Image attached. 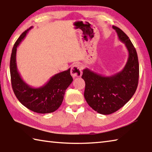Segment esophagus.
I'll list each match as a JSON object with an SVG mask.
<instances>
[{"instance_id":"obj_1","label":"esophagus","mask_w":152,"mask_h":152,"mask_svg":"<svg viewBox=\"0 0 152 152\" xmlns=\"http://www.w3.org/2000/svg\"><path fill=\"white\" fill-rule=\"evenodd\" d=\"M82 68L81 66L78 64H75L71 68L70 74L74 78L75 77H80L82 75Z\"/></svg>"}]
</instances>
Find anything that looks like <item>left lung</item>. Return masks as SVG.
<instances>
[{"label":"left lung","instance_id":"8db88e82","mask_svg":"<svg viewBox=\"0 0 152 152\" xmlns=\"http://www.w3.org/2000/svg\"><path fill=\"white\" fill-rule=\"evenodd\" d=\"M118 39L129 51L126 64L121 72L111 76H104L88 68L83 70L82 78L86 87L84 97L94 111L109 115L118 111L131 99L137 89L139 64L137 53L126 34L113 26Z\"/></svg>","mask_w":152,"mask_h":152}]
</instances>
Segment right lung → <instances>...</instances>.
Returning a JSON list of instances; mask_svg holds the SVG:
<instances>
[{
    "instance_id": "add662e5",
    "label": "right lung",
    "mask_w": 152,
    "mask_h": 152,
    "mask_svg": "<svg viewBox=\"0 0 152 152\" xmlns=\"http://www.w3.org/2000/svg\"><path fill=\"white\" fill-rule=\"evenodd\" d=\"M22 33L13 47L10 62L11 83L14 93L23 106L37 113H50L57 110L64 99L65 91L73 81L70 68L55 74L44 86L32 88L21 78L16 65V50L28 31Z\"/></svg>"
}]
</instances>
